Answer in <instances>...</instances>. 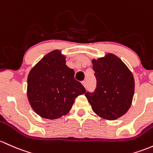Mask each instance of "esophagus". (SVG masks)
Listing matches in <instances>:
<instances>
[{
    "mask_svg": "<svg viewBox=\"0 0 153 153\" xmlns=\"http://www.w3.org/2000/svg\"><path fill=\"white\" fill-rule=\"evenodd\" d=\"M82 84L83 85V86H86V81H85V80H83V81H82Z\"/></svg>",
    "mask_w": 153,
    "mask_h": 153,
    "instance_id": "esophagus-1",
    "label": "esophagus"
}]
</instances>
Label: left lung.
Here are the masks:
<instances>
[{
    "label": "left lung",
    "instance_id": "1",
    "mask_svg": "<svg viewBox=\"0 0 153 153\" xmlns=\"http://www.w3.org/2000/svg\"><path fill=\"white\" fill-rule=\"evenodd\" d=\"M97 79L94 91H87L85 97L99 116L113 120L126 113L134 93L131 72L117 56L108 53L92 60Z\"/></svg>",
    "mask_w": 153,
    "mask_h": 153
}]
</instances>
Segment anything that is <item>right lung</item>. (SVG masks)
I'll list each match as a JSON object with an SVG mask.
<instances>
[{"mask_svg": "<svg viewBox=\"0 0 153 153\" xmlns=\"http://www.w3.org/2000/svg\"><path fill=\"white\" fill-rule=\"evenodd\" d=\"M75 71L66 65L59 50L46 54L30 72L27 97L38 115L56 119L71 110L75 98L85 89L74 78Z\"/></svg>", "mask_w": 153, "mask_h": 153, "instance_id": "add662e5", "label": "right lung"}]
</instances>
